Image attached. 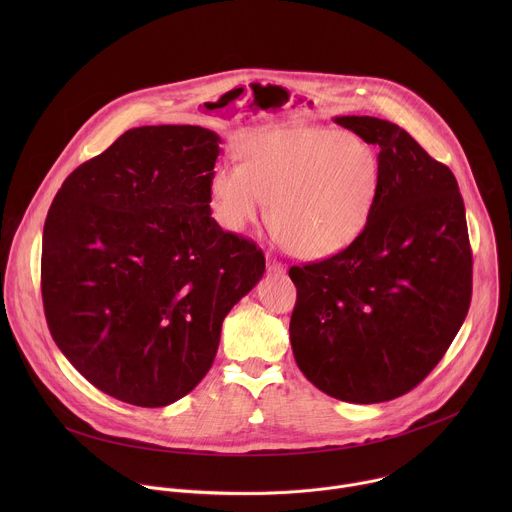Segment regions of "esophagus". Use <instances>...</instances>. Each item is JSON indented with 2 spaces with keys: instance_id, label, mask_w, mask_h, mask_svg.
<instances>
[{
  "instance_id": "1",
  "label": "esophagus",
  "mask_w": 512,
  "mask_h": 512,
  "mask_svg": "<svg viewBox=\"0 0 512 512\" xmlns=\"http://www.w3.org/2000/svg\"><path fill=\"white\" fill-rule=\"evenodd\" d=\"M267 271H269V273L283 275V273H285V265H283L281 261H277L275 257H267Z\"/></svg>"
}]
</instances>
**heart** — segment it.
Returning <instances> with one entry per match:
<instances>
[{
	"instance_id": "obj_1",
	"label": "heart",
	"mask_w": 512,
	"mask_h": 512,
	"mask_svg": "<svg viewBox=\"0 0 512 512\" xmlns=\"http://www.w3.org/2000/svg\"><path fill=\"white\" fill-rule=\"evenodd\" d=\"M239 158L210 176L216 221L227 231L261 221L269 199L275 235L300 257L336 255L367 227L379 160L358 135L312 123L273 125L247 133Z\"/></svg>"
}]
</instances>
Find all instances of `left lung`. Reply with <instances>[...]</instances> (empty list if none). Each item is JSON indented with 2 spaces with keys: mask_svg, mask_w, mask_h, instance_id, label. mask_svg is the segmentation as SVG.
Segmentation results:
<instances>
[{
  "mask_svg": "<svg viewBox=\"0 0 512 512\" xmlns=\"http://www.w3.org/2000/svg\"><path fill=\"white\" fill-rule=\"evenodd\" d=\"M334 121L379 145V188L364 231L340 253L291 267L289 340L306 379L348 403L417 387L462 328L472 298L464 200L452 170L399 125Z\"/></svg>",
  "mask_w": 512,
  "mask_h": 512,
  "instance_id": "left-lung-1",
  "label": "left lung"
}]
</instances>
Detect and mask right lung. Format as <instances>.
Wrapping results in <instances>:
<instances>
[{
  "instance_id": "obj_1",
  "label": "right lung",
  "mask_w": 512,
  "mask_h": 512,
  "mask_svg": "<svg viewBox=\"0 0 512 512\" xmlns=\"http://www.w3.org/2000/svg\"><path fill=\"white\" fill-rule=\"evenodd\" d=\"M221 137L200 125L125 131L58 190L42 235L50 334L91 385L166 407L208 373L233 306L265 271L210 216Z\"/></svg>"
}]
</instances>
